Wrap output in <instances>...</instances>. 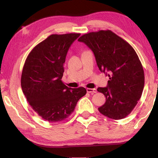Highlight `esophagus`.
<instances>
[{"instance_id": "34e87169", "label": "esophagus", "mask_w": 158, "mask_h": 158, "mask_svg": "<svg viewBox=\"0 0 158 158\" xmlns=\"http://www.w3.org/2000/svg\"><path fill=\"white\" fill-rule=\"evenodd\" d=\"M87 92L90 93V94H94V93H96L97 92V89L95 88H87Z\"/></svg>"}]
</instances>
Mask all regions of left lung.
<instances>
[{
  "instance_id": "8db88e82",
  "label": "left lung",
  "mask_w": 158,
  "mask_h": 158,
  "mask_svg": "<svg viewBox=\"0 0 158 158\" xmlns=\"http://www.w3.org/2000/svg\"><path fill=\"white\" fill-rule=\"evenodd\" d=\"M92 50L98 68L109 77L106 88H98L106 101L99 111L110 118H125L136 106L144 85V73L133 47L111 30H99L81 36Z\"/></svg>"
}]
</instances>
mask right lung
I'll use <instances>...</instances> for the list:
<instances>
[{"label": "right lung", "mask_w": 158, "mask_h": 158, "mask_svg": "<svg viewBox=\"0 0 158 158\" xmlns=\"http://www.w3.org/2000/svg\"><path fill=\"white\" fill-rule=\"evenodd\" d=\"M80 35L76 33L49 35L31 51L23 65L22 92L32 109L49 122L69 117L86 94L84 88H70L61 80L69 47Z\"/></svg>", "instance_id": "right-lung-1"}]
</instances>
